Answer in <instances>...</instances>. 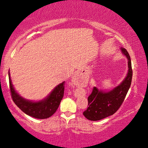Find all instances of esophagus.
Here are the masks:
<instances>
[{
  "mask_svg": "<svg viewBox=\"0 0 148 148\" xmlns=\"http://www.w3.org/2000/svg\"><path fill=\"white\" fill-rule=\"evenodd\" d=\"M73 79H74V80H76V79H77V74L74 75V76H73Z\"/></svg>",
  "mask_w": 148,
  "mask_h": 148,
  "instance_id": "obj_1",
  "label": "esophagus"
}]
</instances>
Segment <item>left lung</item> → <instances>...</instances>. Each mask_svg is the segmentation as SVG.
<instances>
[{"instance_id": "1", "label": "left lung", "mask_w": 148, "mask_h": 148, "mask_svg": "<svg viewBox=\"0 0 148 148\" xmlns=\"http://www.w3.org/2000/svg\"><path fill=\"white\" fill-rule=\"evenodd\" d=\"M121 53L128 60V72L125 79L117 87L111 90L99 89L94 87L88 97V108L84 116L91 121H99L113 115L121 106L131 87L132 71L129 54L123 47H120Z\"/></svg>"}]
</instances>
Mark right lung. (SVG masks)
<instances>
[{"label":"right lung","instance_id":"1","mask_svg":"<svg viewBox=\"0 0 148 148\" xmlns=\"http://www.w3.org/2000/svg\"><path fill=\"white\" fill-rule=\"evenodd\" d=\"M8 76L12 98L14 103L24 113L36 119H46L56 112L64 95V82L57 85L44 99L34 101L23 98L15 89L11 80L10 70Z\"/></svg>","mask_w":148,"mask_h":148}]
</instances>
